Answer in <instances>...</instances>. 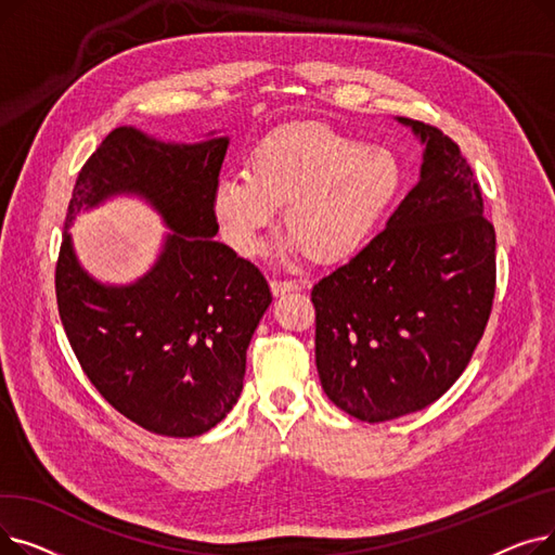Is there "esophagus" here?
Wrapping results in <instances>:
<instances>
[{
  "instance_id": "34e87169",
  "label": "esophagus",
  "mask_w": 555,
  "mask_h": 555,
  "mask_svg": "<svg viewBox=\"0 0 555 555\" xmlns=\"http://www.w3.org/2000/svg\"><path fill=\"white\" fill-rule=\"evenodd\" d=\"M270 287L272 293L279 297V295H285V293H295V289H299L301 285L297 281H285V279H270Z\"/></svg>"
}]
</instances>
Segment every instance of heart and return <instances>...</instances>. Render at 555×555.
I'll return each instance as SVG.
<instances>
[{"instance_id": "obj_1", "label": "heart", "mask_w": 555, "mask_h": 555, "mask_svg": "<svg viewBox=\"0 0 555 555\" xmlns=\"http://www.w3.org/2000/svg\"><path fill=\"white\" fill-rule=\"evenodd\" d=\"M400 186V166L380 145H362L328 126H285L262 137L247 172L218 178L211 207L227 243L258 254L283 208L289 254L341 260L380 227Z\"/></svg>"}]
</instances>
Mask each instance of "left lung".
I'll use <instances>...</instances> for the list:
<instances>
[{
    "mask_svg": "<svg viewBox=\"0 0 555 555\" xmlns=\"http://www.w3.org/2000/svg\"><path fill=\"white\" fill-rule=\"evenodd\" d=\"M425 145L387 227L312 287L326 396L358 421L425 410L468 366L494 299V227L459 145L398 116Z\"/></svg>",
    "mask_w": 555,
    "mask_h": 555,
    "instance_id": "1",
    "label": "left lung"
}]
</instances>
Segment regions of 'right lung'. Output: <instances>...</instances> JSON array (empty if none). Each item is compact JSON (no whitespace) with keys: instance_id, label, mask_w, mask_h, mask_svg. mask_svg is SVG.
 Returning a JSON list of instances; mask_svg holds the SVG:
<instances>
[{"instance_id":"add662e5","label":"right lung","mask_w":555,"mask_h":555,"mask_svg":"<svg viewBox=\"0 0 555 555\" xmlns=\"http://www.w3.org/2000/svg\"><path fill=\"white\" fill-rule=\"evenodd\" d=\"M227 145V137L175 143L112 130L78 172L55 266L57 312L85 375L116 412L172 439L209 431L231 412L272 304L258 268L214 241L211 193ZM114 194H139L171 229L156 266L130 286L87 275L68 233L78 212Z\"/></svg>"}]
</instances>
